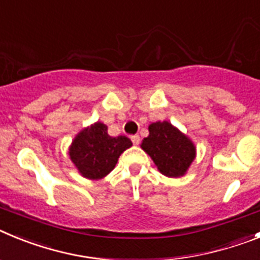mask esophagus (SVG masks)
<instances>
[{
  "label": "esophagus",
  "mask_w": 260,
  "mask_h": 260,
  "mask_svg": "<svg viewBox=\"0 0 260 260\" xmlns=\"http://www.w3.org/2000/svg\"><path fill=\"white\" fill-rule=\"evenodd\" d=\"M132 142L135 144V146H137V144H139V142H141V138H139V135H133Z\"/></svg>",
  "instance_id": "1"
}]
</instances>
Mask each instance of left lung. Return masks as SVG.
Returning <instances> with one entry per match:
<instances>
[{
    "mask_svg": "<svg viewBox=\"0 0 260 260\" xmlns=\"http://www.w3.org/2000/svg\"><path fill=\"white\" fill-rule=\"evenodd\" d=\"M150 135L141 147L151 156L155 165L167 177L177 178L187 172L197 155L191 139L168 121H157L148 126Z\"/></svg>",
    "mask_w": 260,
    "mask_h": 260,
    "instance_id": "left-lung-1",
    "label": "left lung"
}]
</instances>
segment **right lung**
Returning a JSON list of instances; mask_svg holds the SVG:
<instances>
[{"label": "right lung", "mask_w": 260, "mask_h": 260, "mask_svg": "<svg viewBox=\"0 0 260 260\" xmlns=\"http://www.w3.org/2000/svg\"><path fill=\"white\" fill-rule=\"evenodd\" d=\"M132 146L127 137H110L108 126L96 122L74 138L69 155L84 178L95 181L102 180L113 171L121 153Z\"/></svg>", "instance_id": "right-lung-1"}]
</instances>
